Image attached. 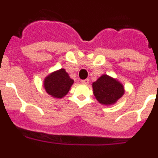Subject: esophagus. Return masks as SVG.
Masks as SVG:
<instances>
[{
  "mask_svg": "<svg viewBox=\"0 0 158 158\" xmlns=\"http://www.w3.org/2000/svg\"><path fill=\"white\" fill-rule=\"evenodd\" d=\"M89 82V79H85V80H82L81 81V83L82 84H85V85H88Z\"/></svg>",
  "mask_w": 158,
  "mask_h": 158,
  "instance_id": "esophagus-1",
  "label": "esophagus"
}]
</instances>
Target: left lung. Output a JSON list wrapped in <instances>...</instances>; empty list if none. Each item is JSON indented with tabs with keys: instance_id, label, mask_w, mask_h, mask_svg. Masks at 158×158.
Instances as JSON below:
<instances>
[{
	"instance_id": "obj_1",
	"label": "left lung",
	"mask_w": 158,
	"mask_h": 158,
	"mask_svg": "<svg viewBox=\"0 0 158 158\" xmlns=\"http://www.w3.org/2000/svg\"><path fill=\"white\" fill-rule=\"evenodd\" d=\"M93 94L100 104H115L124 94V88L120 82L104 74L93 83Z\"/></svg>"
}]
</instances>
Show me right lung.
Wrapping results in <instances>:
<instances>
[{
    "label": "right lung",
    "mask_w": 158,
    "mask_h": 158,
    "mask_svg": "<svg viewBox=\"0 0 158 158\" xmlns=\"http://www.w3.org/2000/svg\"><path fill=\"white\" fill-rule=\"evenodd\" d=\"M73 80L64 69L52 73L44 80V88L49 95L54 98H62L69 93Z\"/></svg>",
    "instance_id": "1"
}]
</instances>
